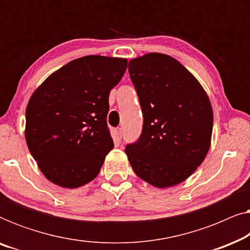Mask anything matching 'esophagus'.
Returning a JSON list of instances; mask_svg holds the SVG:
<instances>
[{
  "label": "esophagus",
  "mask_w": 250,
  "mask_h": 250,
  "mask_svg": "<svg viewBox=\"0 0 250 250\" xmlns=\"http://www.w3.org/2000/svg\"><path fill=\"white\" fill-rule=\"evenodd\" d=\"M114 135H115V139L116 140H121L122 139V128L121 127H117L114 129Z\"/></svg>",
  "instance_id": "1"
}]
</instances>
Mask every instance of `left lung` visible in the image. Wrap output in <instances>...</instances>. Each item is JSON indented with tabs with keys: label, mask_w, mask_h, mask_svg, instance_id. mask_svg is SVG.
Returning a JSON list of instances; mask_svg holds the SVG:
<instances>
[{
	"label": "left lung",
	"mask_w": 250,
	"mask_h": 250,
	"mask_svg": "<svg viewBox=\"0 0 250 250\" xmlns=\"http://www.w3.org/2000/svg\"><path fill=\"white\" fill-rule=\"evenodd\" d=\"M128 71L143 114L139 141L125 149L128 162L140 179L159 189L182 183L210 148L209 98L197 78L167 54L131 59Z\"/></svg>",
	"instance_id": "1"
}]
</instances>
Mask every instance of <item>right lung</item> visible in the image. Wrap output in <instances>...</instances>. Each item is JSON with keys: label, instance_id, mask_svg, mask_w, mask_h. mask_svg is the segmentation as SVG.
Returning <instances> with one entry per match:
<instances>
[{"label": "right lung", "instance_id": "add662e5", "mask_svg": "<svg viewBox=\"0 0 250 250\" xmlns=\"http://www.w3.org/2000/svg\"><path fill=\"white\" fill-rule=\"evenodd\" d=\"M126 68L125 58L82 57L34 91L26 108L25 139L50 182L75 189L98 176L114 148L107 126L109 93Z\"/></svg>", "mask_w": 250, "mask_h": 250}]
</instances>
